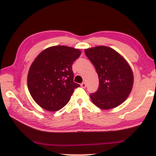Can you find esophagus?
<instances>
[{
  "mask_svg": "<svg viewBox=\"0 0 156 156\" xmlns=\"http://www.w3.org/2000/svg\"><path fill=\"white\" fill-rule=\"evenodd\" d=\"M80 86H81V87H82L83 88H85V87H86V83H85V82H83V83H81Z\"/></svg>",
  "mask_w": 156,
  "mask_h": 156,
  "instance_id": "esophagus-1",
  "label": "esophagus"
}]
</instances>
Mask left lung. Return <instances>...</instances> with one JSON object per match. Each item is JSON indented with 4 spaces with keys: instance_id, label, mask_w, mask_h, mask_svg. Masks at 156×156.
Listing matches in <instances>:
<instances>
[{
    "instance_id": "left-lung-1",
    "label": "left lung",
    "mask_w": 156,
    "mask_h": 156,
    "mask_svg": "<svg viewBox=\"0 0 156 156\" xmlns=\"http://www.w3.org/2000/svg\"><path fill=\"white\" fill-rule=\"evenodd\" d=\"M85 53L94 66L99 80L97 91L90 94L93 104L104 110L120 105L133 87V73L129 64L107 46L85 49Z\"/></svg>"
}]
</instances>
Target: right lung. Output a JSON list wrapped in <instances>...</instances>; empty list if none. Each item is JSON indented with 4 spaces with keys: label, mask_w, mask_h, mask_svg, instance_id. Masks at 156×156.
<instances>
[{
    "label": "right lung",
    "mask_w": 156,
    "mask_h": 156,
    "mask_svg": "<svg viewBox=\"0 0 156 156\" xmlns=\"http://www.w3.org/2000/svg\"><path fill=\"white\" fill-rule=\"evenodd\" d=\"M78 49L65 45L46 48L37 56L27 76L34 100L45 110L59 111L70 100L80 85L73 82L72 64L80 57Z\"/></svg>",
    "instance_id": "obj_1"
}]
</instances>
